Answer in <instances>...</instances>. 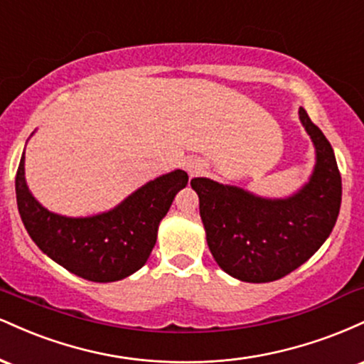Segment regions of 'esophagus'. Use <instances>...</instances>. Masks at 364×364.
<instances>
[{"label":"esophagus","instance_id":"34e87169","mask_svg":"<svg viewBox=\"0 0 364 364\" xmlns=\"http://www.w3.org/2000/svg\"><path fill=\"white\" fill-rule=\"evenodd\" d=\"M185 169L186 173L193 178V176H198L200 173H203L205 164H203V161H200V159H190V161L185 162Z\"/></svg>","mask_w":364,"mask_h":364}]
</instances>
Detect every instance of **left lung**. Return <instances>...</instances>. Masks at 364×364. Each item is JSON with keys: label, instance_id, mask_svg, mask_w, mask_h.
I'll return each instance as SVG.
<instances>
[{"label": "left lung", "instance_id": "8db88e82", "mask_svg": "<svg viewBox=\"0 0 364 364\" xmlns=\"http://www.w3.org/2000/svg\"><path fill=\"white\" fill-rule=\"evenodd\" d=\"M299 119L315 144L316 166L291 198L265 200L207 178L191 179L210 253L240 281L282 279L311 258L336 225L342 181L332 145L303 107Z\"/></svg>", "mask_w": 364, "mask_h": 364}]
</instances>
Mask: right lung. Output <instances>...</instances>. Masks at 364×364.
Wrapping results in <instances>:
<instances>
[{
    "label": "right lung",
    "mask_w": 364,
    "mask_h": 364,
    "mask_svg": "<svg viewBox=\"0 0 364 364\" xmlns=\"http://www.w3.org/2000/svg\"><path fill=\"white\" fill-rule=\"evenodd\" d=\"M23 159L16 169L15 191L25 229L49 258L92 282L119 281L145 265L159 223L188 185V174L176 169L141 186L106 214L72 219L39 205L25 183Z\"/></svg>",
    "instance_id": "1"
}]
</instances>
